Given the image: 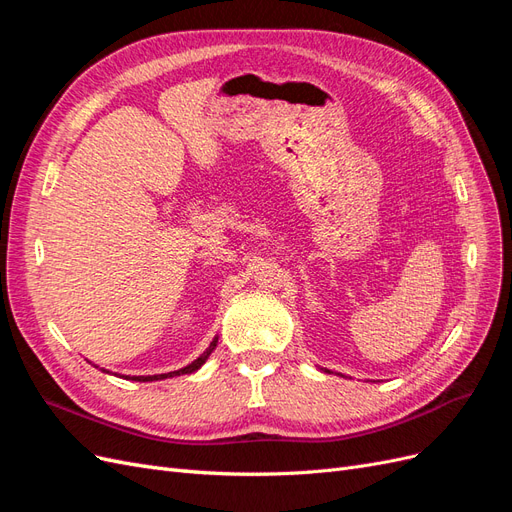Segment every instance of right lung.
I'll return each instance as SVG.
<instances>
[{
  "label": "right lung",
  "mask_w": 512,
  "mask_h": 512,
  "mask_svg": "<svg viewBox=\"0 0 512 512\" xmlns=\"http://www.w3.org/2000/svg\"><path fill=\"white\" fill-rule=\"evenodd\" d=\"M215 344H218V339H213L209 350L200 354L198 359L194 363H190L188 367L177 369V371H170V374H160V376H132V380H136V382H151V380H164V378H173V376H181V374H192V371H196L200 365H203L209 359V354L215 350Z\"/></svg>",
  "instance_id": "right-lung-1"
}]
</instances>
